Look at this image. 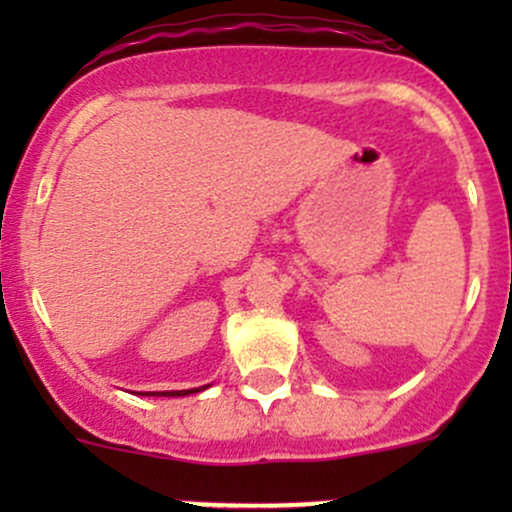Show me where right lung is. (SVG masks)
I'll return each mask as SVG.
<instances>
[{
    "mask_svg": "<svg viewBox=\"0 0 512 512\" xmlns=\"http://www.w3.org/2000/svg\"><path fill=\"white\" fill-rule=\"evenodd\" d=\"M207 390V387H195V390H170V392H146V395H163V397H185V395H192V392H202Z\"/></svg>",
    "mask_w": 512,
    "mask_h": 512,
    "instance_id": "add662e5",
    "label": "right lung"
}]
</instances>
